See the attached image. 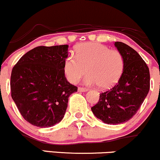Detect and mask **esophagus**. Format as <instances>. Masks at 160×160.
<instances>
[{
	"mask_svg": "<svg viewBox=\"0 0 160 160\" xmlns=\"http://www.w3.org/2000/svg\"><path fill=\"white\" fill-rule=\"evenodd\" d=\"M78 91H79V92H86L88 91V89L87 88H81V87H79L78 88Z\"/></svg>",
	"mask_w": 160,
	"mask_h": 160,
	"instance_id": "1",
	"label": "esophagus"
}]
</instances>
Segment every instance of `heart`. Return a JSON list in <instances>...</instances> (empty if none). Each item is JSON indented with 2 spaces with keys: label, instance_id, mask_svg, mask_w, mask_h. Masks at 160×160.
Instances as JSON below:
<instances>
[{
  "label": "heart",
  "instance_id": "b5f03b06",
  "mask_svg": "<svg viewBox=\"0 0 160 160\" xmlns=\"http://www.w3.org/2000/svg\"><path fill=\"white\" fill-rule=\"evenodd\" d=\"M75 56L68 55L63 63V73L71 83L78 82L87 71L84 84L108 89L118 83L124 70V58L121 52L101 43H80L75 47Z\"/></svg>",
  "mask_w": 160,
  "mask_h": 160
}]
</instances>
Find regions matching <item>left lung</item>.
<instances>
[{
  "mask_svg": "<svg viewBox=\"0 0 160 160\" xmlns=\"http://www.w3.org/2000/svg\"><path fill=\"white\" fill-rule=\"evenodd\" d=\"M114 46L124 58V70L113 88L100 93L91 110L105 123L116 125L128 121L137 113L149 92L150 72L132 48L121 42H115Z\"/></svg>",
  "mask_w": 160,
  "mask_h": 160,
  "instance_id": "1",
  "label": "left lung"
}]
</instances>
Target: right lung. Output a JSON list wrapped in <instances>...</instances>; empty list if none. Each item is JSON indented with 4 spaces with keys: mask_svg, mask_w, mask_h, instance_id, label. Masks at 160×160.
I'll list each match as a JSON object with an SVG mask.
<instances>
[{
    "mask_svg": "<svg viewBox=\"0 0 160 160\" xmlns=\"http://www.w3.org/2000/svg\"><path fill=\"white\" fill-rule=\"evenodd\" d=\"M68 47H36L12 68L11 96L22 117L32 125L44 128L59 123L66 113L69 97L78 90L63 71Z\"/></svg>",
    "mask_w": 160,
    "mask_h": 160,
    "instance_id": "add662e5",
    "label": "right lung"
}]
</instances>
